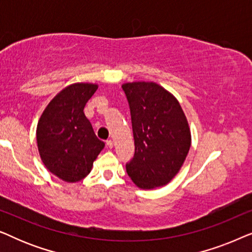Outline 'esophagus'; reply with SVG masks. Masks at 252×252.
<instances>
[{
    "label": "esophagus",
    "mask_w": 252,
    "mask_h": 252,
    "mask_svg": "<svg viewBox=\"0 0 252 252\" xmlns=\"http://www.w3.org/2000/svg\"><path fill=\"white\" fill-rule=\"evenodd\" d=\"M105 146H106V148H110V149H111V148L113 147L112 140H106L105 141Z\"/></svg>",
    "instance_id": "obj_1"
}]
</instances>
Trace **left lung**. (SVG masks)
<instances>
[{
    "label": "left lung",
    "mask_w": 252,
    "mask_h": 252,
    "mask_svg": "<svg viewBox=\"0 0 252 252\" xmlns=\"http://www.w3.org/2000/svg\"><path fill=\"white\" fill-rule=\"evenodd\" d=\"M135 144L126 171L137 187L166 185L178 173L190 148V130L173 95L155 82L123 85Z\"/></svg>",
    "instance_id": "8db88e82"
}]
</instances>
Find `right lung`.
I'll list each match as a JSON object with an SVG mask.
<instances>
[{
	"label": "right lung",
	"mask_w": 252,
	"mask_h": 252,
	"mask_svg": "<svg viewBox=\"0 0 252 252\" xmlns=\"http://www.w3.org/2000/svg\"><path fill=\"white\" fill-rule=\"evenodd\" d=\"M96 89L97 85L93 84H73L64 88L51 99L37 124L41 159L51 173L64 181L84 179L104 148L84 113L86 103Z\"/></svg>",
	"instance_id": "1"
}]
</instances>
